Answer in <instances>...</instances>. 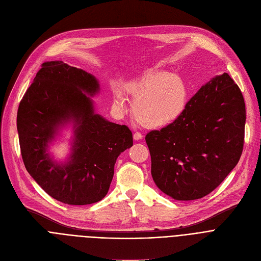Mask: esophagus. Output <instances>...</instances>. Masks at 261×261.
Returning a JSON list of instances; mask_svg holds the SVG:
<instances>
[{"label":"esophagus","mask_w":261,"mask_h":261,"mask_svg":"<svg viewBox=\"0 0 261 261\" xmlns=\"http://www.w3.org/2000/svg\"><path fill=\"white\" fill-rule=\"evenodd\" d=\"M133 138H134V141H140V140H142V138H143V135L140 132H135L133 134Z\"/></svg>","instance_id":"34e87169"}]
</instances>
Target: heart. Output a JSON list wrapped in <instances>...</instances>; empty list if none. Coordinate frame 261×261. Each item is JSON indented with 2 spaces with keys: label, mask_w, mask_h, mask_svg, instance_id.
<instances>
[{
  "label": "heart",
  "mask_w": 261,
  "mask_h": 261,
  "mask_svg": "<svg viewBox=\"0 0 261 261\" xmlns=\"http://www.w3.org/2000/svg\"><path fill=\"white\" fill-rule=\"evenodd\" d=\"M134 98L133 114L148 128H162L177 120L188 101L186 83L176 74L165 70H151L140 80L126 85ZM113 106L123 111L126 99L119 88L113 90Z\"/></svg>",
  "instance_id": "obj_1"
}]
</instances>
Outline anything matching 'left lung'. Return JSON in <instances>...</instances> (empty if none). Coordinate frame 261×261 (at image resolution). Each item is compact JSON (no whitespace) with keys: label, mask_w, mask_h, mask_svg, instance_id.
Returning a JSON list of instances; mask_svg holds the SVG:
<instances>
[{"label":"left lung","mask_w":261,"mask_h":261,"mask_svg":"<svg viewBox=\"0 0 261 261\" xmlns=\"http://www.w3.org/2000/svg\"><path fill=\"white\" fill-rule=\"evenodd\" d=\"M246 105L228 73L201 86L174 123L146 135L151 174L176 200L199 199L237 165L244 148Z\"/></svg>","instance_id":"1"}]
</instances>
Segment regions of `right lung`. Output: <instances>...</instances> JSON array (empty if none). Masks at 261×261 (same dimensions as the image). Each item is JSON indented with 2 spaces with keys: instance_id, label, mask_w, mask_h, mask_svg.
Wrapping results in <instances>:
<instances>
[{
  "instance_id": "obj_1",
  "label": "right lung",
  "mask_w": 261,
  "mask_h": 261,
  "mask_svg": "<svg viewBox=\"0 0 261 261\" xmlns=\"http://www.w3.org/2000/svg\"><path fill=\"white\" fill-rule=\"evenodd\" d=\"M98 92L99 83L91 73L62 61L46 62L17 110L26 170L48 195L67 204H90L105 197L118 155L133 145L127 126L95 112L91 96ZM69 124L74 134L71 153L58 162L48 149Z\"/></svg>"
}]
</instances>
